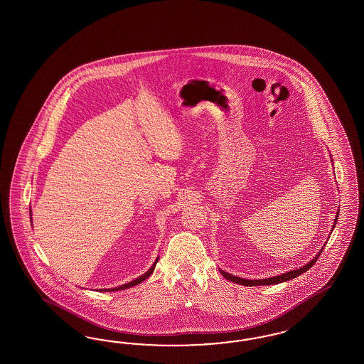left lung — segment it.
Listing matches in <instances>:
<instances>
[{"instance_id": "obj_1", "label": "left lung", "mask_w": 364, "mask_h": 364, "mask_svg": "<svg viewBox=\"0 0 364 364\" xmlns=\"http://www.w3.org/2000/svg\"><path fill=\"white\" fill-rule=\"evenodd\" d=\"M338 215H339V210H338V213H336V216H335V219H333V225H332L331 230H333L335 225H336V223H338V218H339ZM323 250H324V248H321L319 252H318V255H316L311 262H309L307 264L300 267L298 269L288 271V272L282 274V275L271 276V277H265V279H254V280H251V279H244V277H239V276L231 275V274H228V272H225V271H223V269H220V274L224 276L225 279L231 280L233 283H237V284H240V286H274V284H279V283H283V282H287V280L295 279L296 276L301 275V274H304L306 271H309V268L316 263V260H318L320 254L323 252Z\"/></svg>"}]
</instances>
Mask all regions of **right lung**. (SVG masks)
Here are the masks:
<instances>
[{"label":"right lung","mask_w":364,"mask_h":364,"mask_svg":"<svg viewBox=\"0 0 364 364\" xmlns=\"http://www.w3.org/2000/svg\"><path fill=\"white\" fill-rule=\"evenodd\" d=\"M31 216H32V210H31ZM32 220V219H31ZM157 262H159V257L154 260V264H152V267L145 272V274H143L141 276H139L137 279H134V280H132V282H129V283H127V284H122V286L116 287V288H104V289H99L100 292H110V291H122V289H127V288H131V287L133 286H137V284H140L141 282H144L146 277H149L151 276V274L154 272V267H156V264H157Z\"/></svg>","instance_id":"add662e5"}]
</instances>
